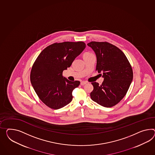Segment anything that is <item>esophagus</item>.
Here are the masks:
<instances>
[{
	"instance_id": "obj_1",
	"label": "esophagus",
	"mask_w": 155,
	"mask_h": 155,
	"mask_svg": "<svg viewBox=\"0 0 155 155\" xmlns=\"http://www.w3.org/2000/svg\"><path fill=\"white\" fill-rule=\"evenodd\" d=\"M87 81H81V83H80V84L81 85H85L86 84H87Z\"/></svg>"
}]
</instances>
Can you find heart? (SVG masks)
Masks as SVG:
<instances>
[{
  "label": "heart",
  "instance_id": "1",
  "mask_svg": "<svg viewBox=\"0 0 155 155\" xmlns=\"http://www.w3.org/2000/svg\"><path fill=\"white\" fill-rule=\"evenodd\" d=\"M91 54V53H89V52H85V53H84L83 57L84 56L89 55V54Z\"/></svg>",
  "mask_w": 155,
  "mask_h": 155
}]
</instances>
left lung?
I'll list each match as a JSON object with an SVG mask.
<instances>
[{
    "instance_id": "left-lung-1",
    "label": "left lung",
    "mask_w": 155,
    "mask_h": 155,
    "mask_svg": "<svg viewBox=\"0 0 155 155\" xmlns=\"http://www.w3.org/2000/svg\"><path fill=\"white\" fill-rule=\"evenodd\" d=\"M97 57L96 70L102 73L104 80L100 85L91 83V99L103 107H111L126 95L133 78L131 65L119 48L107 42L91 41L87 44Z\"/></svg>"
}]
</instances>
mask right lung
Returning a JSON list of instances; mask_svg holds the SVG:
<instances>
[{
    "mask_svg": "<svg viewBox=\"0 0 155 155\" xmlns=\"http://www.w3.org/2000/svg\"><path fill=\"white\" fill-rule=\"evenodd\" d=\"M83 41L54 43L43 50L32 67L30 81L36 94L48 107L57 110L72 100V92L79 81H71L62 72L85 48Z\"/></svg>",
    "mask_w": 155,
    "mask_h": 155,
    "instance_id": "add662e5",
    "label": "right lung"
}]
</instances>
